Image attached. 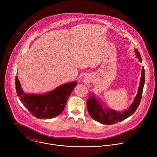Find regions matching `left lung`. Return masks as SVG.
I'll return each mask as SVG.
<instances>
[{"mask_svg":"<svg viewBox=\"0 0 157 157\" xmlns=\"http://www.w3.org/2000/svg\"><path fill=\"white\" fill-rule=\"evenodd\" d=\"M136 52L140 61H142L140 53L137 50H136ZM144 83L145 70L144 67H142L140 86L136 97L134 99V102L132 104L128 110L123 111L122 113H119V112L111 109H104L99 102H98L96 98L93 96V94L91 95V93H89L90 96L87 101V108L89 115L96 121L107 125L114 124L125 120L135 113L139 107L142 96Z\"/></svg>","mask_w":157,"mask_h":157,"instance_id":"obj_1","label":"left lung"}]
</instances>
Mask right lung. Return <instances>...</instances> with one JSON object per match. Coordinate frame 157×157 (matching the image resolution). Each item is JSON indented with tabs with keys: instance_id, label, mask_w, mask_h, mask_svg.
<instances>
[{
	"instance_id": "obj_1",
	"label": "right lung",
	"mask_w": 157,
	"mask_h": 157,
	"mask_svg": "<svg viewBox=\"0 0 157 157\" xmlns=\"http://www.w3.org/2000/svg\"><path fill=\"white\" fill-rule=\"evenodd\" d=\"M76 86V82L74 81L63 84L47 94H29L23 91L17 76L15 78V88L20 101L34 117L41 119L59 115Z\"/></svg>"
}]
</instances>
